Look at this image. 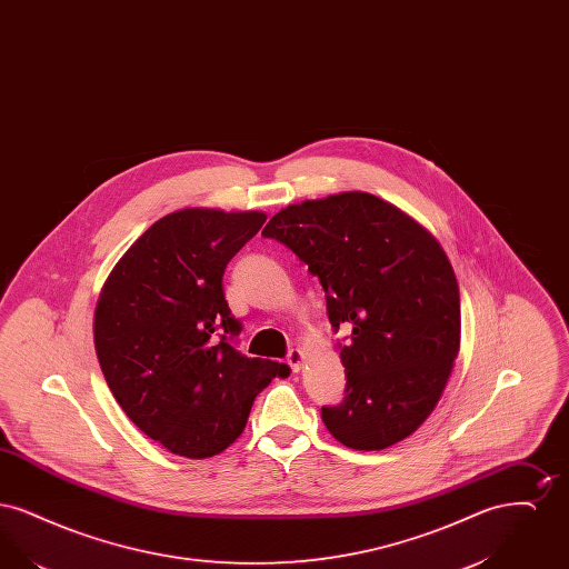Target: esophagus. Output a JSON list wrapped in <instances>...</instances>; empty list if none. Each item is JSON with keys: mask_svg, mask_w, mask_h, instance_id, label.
I'll list each match as a JSON object with an SVG mask.
<instances>
[{"mask_svg": "<svg viewBox=\"0 0 569 569\" xmlns=\"http://www.w3.org/2000/svg\"><path fill=\"white\" fill-rule=\"evenodd\" d=\"M302 352L298 350V348H292L290 352H288V356H286V360H288V365H290V369L295 371V373H298L300 371V367H302Z\"/></svg>", "mask_w": 569, "mask_h": 569, "instance_id": "obj_1", "label": "esophagus"}]
</instances>
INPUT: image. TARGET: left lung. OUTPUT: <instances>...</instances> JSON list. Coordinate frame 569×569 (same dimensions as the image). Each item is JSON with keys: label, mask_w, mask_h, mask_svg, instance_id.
<instances>
[{"label": "left lung", "mask_w": 569, "mask_h": 569, "mask_svg": "<svg viewBox=\"0 0 569 569\" xmlns=\"http://www.w3.org/2000/svg\"><path fill=\"white\" fill-rule=\"evenodd\" d=\"M295 251L325 288L346 397L322 407L330 435L353 450H383L433 411L460 343L455 271L433 237L365 191L281 209L262 230Z\"/></svg>", "instance_id": "left-lung-1"}]
</instances>
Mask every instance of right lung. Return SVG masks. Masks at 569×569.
<instances>
[{"label": "right lung", "instance_id": "1", "mask_svg": "<svg viewBox=\"0 0 569 569\" xmlns=\"http://www.w3.org/2000/svg\"><path fill=\"white\" fill-rule=\"evenodd\" d=\"M264 213L183 209L158 219L102 288L96 353L112 397L172 455L207 459L243 433L258 392L288 378L286 362L234 348L241 322L223 271Z\"/></svg>", "mask_w": 569, "mask_h": 569}]
</instances>
